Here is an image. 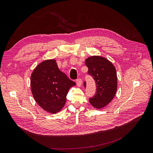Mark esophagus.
Wrapping results in <instances>:
<instances>
[{"label": "esophagus", "instance_id": "1", "mask_svg": "<svg viewBox=\"0 0 153 153\" xmlns=\"http://www.w3.org/2000/svg\"><path fill=\"white\" fill-rule=\"evenodd\" d=\"M82 80L81 79H78L76 80V84L78 87H81V86L82 85Z\"/></svg>", "mask_w": 153, "mask_h": 153}]
</instances>
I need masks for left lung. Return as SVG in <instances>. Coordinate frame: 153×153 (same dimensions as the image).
<instances>
[{"instance_id": "8db88e82", "label": "left lung", "mask_w": 153, "mask_h": 153, "mask_svg": "<svg viewBox=\"0 0 153 153\" xmlns=\"http://www.w3.org/2000/svg\"><path fill=\"white\" fill-rule=\"evenodd\" d=\"M85 64L97 88V93L93 98L89 99V103L94 108H103L111 102L117 92L116 69L110 60L99 55L89 56L86 59Z\"/></svg>"}]
</instances>
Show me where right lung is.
<instances>
[{"mask_svg":"<svg viewBox=\"0 0 153 153\" xmlns=\"http://www.w3.org/2000/svg\"><path fill=\"white\" fill-rule=\"evenodd\" d=\"M30 84L37 104L45 111L54 114L63 108L69 89L76 83L59 70L55 59H48L33 71Z\"/></svg>","mask_w":153,"mask_h":153,"instance_id":"1","label":"right lung"}]
</instances>
